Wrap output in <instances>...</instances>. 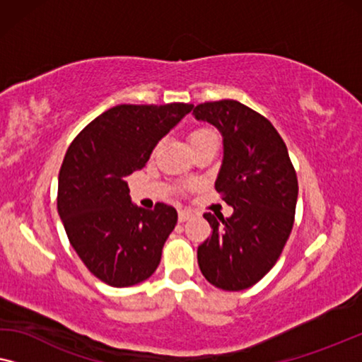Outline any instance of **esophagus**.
Segmentation results:
<instances>
[{
	"instance_id": "34e87169",
	"label": "esophagus",
	"mask_w": 362,
	"mask_h": 362,
	"mask_svg": "<svg viewBox=\"0 0 362 362\" xmlns=\"http://www.w3.org/2000/svg\"><path fill=\"white\" fill-rule=\"evenodd\" d=\"M192 216H193V213H192L190 210H180V211H179V221H180V223L190 220Z\"/></svg>"
}]
</instances>
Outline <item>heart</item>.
Masks as SVG:
<instances>
[{
    "label": "heart",
    "instance_id": "1",
    "mask_svg": "<svg viewBox=\"0 0 362 362\" xmlns=\"http://www.w3.org/2000/svg\"><path fill=\"white\" fill-rule=\"evenodd\" d=\"M211 139H216V136H215V132L210 129H197L192 132L190 137H188L192 147L202 144V142H205V141H211Z\"/></svg>",
    "mask_w": 362,
    "mask_h": 362
}]
</instances>
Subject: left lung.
<instances>
[{"mask_svg": "<svg viewBox=\"0 0 362 362\" xmlns=\"http://www.w3.org/2000/svg\"><path fill=\"white\" fill-rule=\"evenodd\" d=\"M193 116L221 132L215 188L233 206L230 218L203 215L213 233L198 246V266L215 287L238 292L261 281L281 256L293 226L297 174L271 121L239 101L202 103Z\"/></svg>", "mask_w": 362, "mask_h": 362, "instance_id": "obj_1", "label": "left lung"}]
</instances>
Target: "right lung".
<instances>
[{"mask_svg": "<svg viewBox=\"0 0 362 362\" xmlns=\"http://www.w3.org/2000/svg\"><path fill=\"white\" fill-rule=\"evenodd\" d=\"M193 105H118L75 137L59 172L57 210L86 269L111 287H131L159 266L177 225L174 206L131 202L126 177L141 170Z\"/></svg>", "mask_w": 362, "mask_h": 362, "instance_id": "add662e5", "label": "right lung"}]
</instances>
